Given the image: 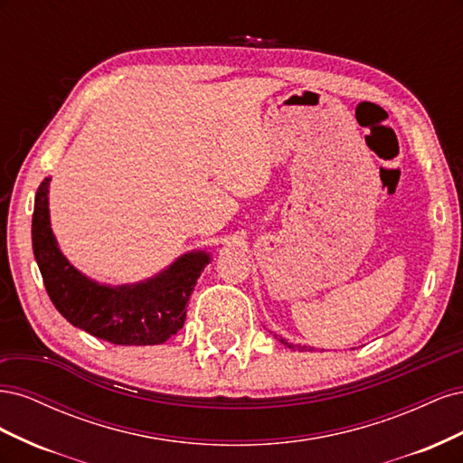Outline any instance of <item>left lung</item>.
<instances>
[{"label":"left lung","instance_id":"1","mask_svg":"<svg viewBox=\"0 0 463 463\" xmlns=\"http://www.w3.org/2000/svg\"><path fill=\"white\" fill-rule=\"evenodd\" d=\"M279 342H282V344H284V345H288V347H289V349H296V347H301V345H293V344H289V342H286V340H284V338H279Z\"/></svg>","mask_w":463,"mask_h":463}]
</instances>
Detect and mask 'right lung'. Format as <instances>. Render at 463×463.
I'll use <instances>...</instances> for the list:
<instances>
[{
  "mask_svg": "<svg viewBox=\"0 0 463 463\" xmlns=\"http://www.w3.org/2000/svg\"><path fill=\"white\" fill-rule=\"evenodd\" d=\"M50 181H42L33 214V250L52 303L73 326L116 345H156L184 326L187 301L206 250H189L137 284H100L67 260L50 223Z\"/></svg>",
  "mask_w": 463,
  "mask_h": 463,
  "instance_id": "obj_1",
  "label": "right lung"
}]
</instances>
